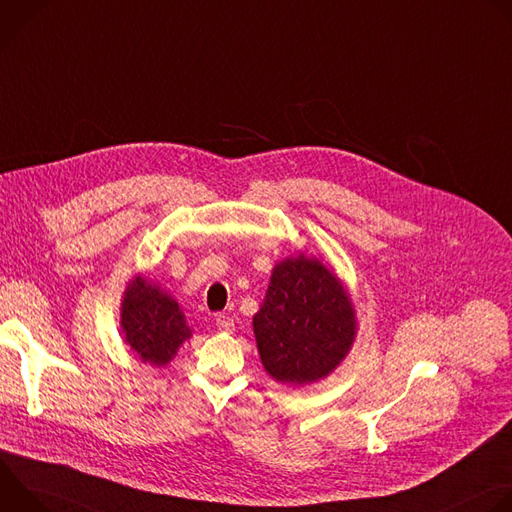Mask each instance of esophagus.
Instances as JSON below:
<instances>
[{
  "mask_svg": "<svg viewBox=\"0 0 512 512\" xmlns=\"http://www.w3.org/2000/svg\"><path fill=\"white\" fill-rule=\"evenodd\" d=\"M216 328L221 330V332H233V330H235V320L229 318V316H225V314L216 316Z\"/></svg>",
  "mask_w": 512,
  "mask_h": 512,
  "instance_id": "esophagus-1",
  "label": "esophagus"
}]
</instances>
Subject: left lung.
<instances>
[{
	"instance_id": "8db88e82",
	"label": "left lung",
	"mask_w": 512,
	"mask_h": 512,
	"mask_svg": "<svg viewBox=\"0 0 512 512\" xmlns=\"http://www.w3.org/2000/svg\"><path fill=\"white\" fill-rule=\"evenodd\" d=\"M346 289L318 259L291 257L271 275L253 330L265 371L279 383H314L332 373L354 340Z\"/></svg>"
}]
</instances>
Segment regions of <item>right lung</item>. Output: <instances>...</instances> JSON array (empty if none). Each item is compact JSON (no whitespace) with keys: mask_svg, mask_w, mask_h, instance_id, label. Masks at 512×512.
<instances>
[{"mask_svg":"<svg viewBox=\"0 0 512 512\" xmlns=\"http://www.w3.org/2000/svg\"><path fill=\"white\" fill-rule=\"evenodd\" d=\"M121 328L129 348L156 367L168 364L192 334L178 304L143 277H135L125 291Z\"/></svg>","mask_w":512,"mask_h":512,"instance_id":"add662e5","label":"right lung"}]
</instances>
